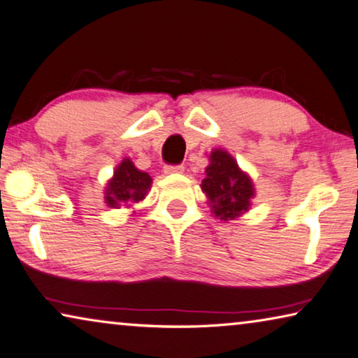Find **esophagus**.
I'll list each match as a JSON object with an SVG mask.
<instances>
[{
  "mask_svg": "<svg viewBox=\"0 0 358 358\" xmlns=\"http://www.w3.org/2000/svg\"><path fill=\"white\" fill-rule=\"evenodd\" d=\"M185 167L183 166H166L164 167V173L166 175H175V173H183Z\"/></svg>",
  "mask_w": 358,
  "mask_h": 358,
  "instance_id": "34e87169",
  "label": "esophagus"
}]
</instances>
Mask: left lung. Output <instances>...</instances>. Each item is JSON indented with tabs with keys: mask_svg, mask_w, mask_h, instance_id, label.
I'll return each mask as SVG.
<instances>
[{
	"mask_svg": "<svg viewBox=\"0 0 358 358\" xmlns=\"http://www.w3.org/2000/svg\"><path fill=\"white\" fill-rule=\"evenodd\" d=\"M203 175L206 178L202 180L201 189L215 218L221 221L236 220L250 210L257 194L253 180L228 151L223 148L212 150Z\"/></svg>",
	"mask_w": 358,
	"mask_h": 358,
	"instance_id": "8db88e82",
	"label": "left lung"
}]
</instances>
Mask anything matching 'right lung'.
I'll return each instance as SVG.
<instances>
[{
    "label": "right lung",
    "instance_id": "add662e5",
    "mask_svg": "<svg viewBox=\"0 0 358 358\" xmlns=\"http://www.w3.org/2000/svg\"><path fill=\"white\" fill-rule=\"evenodd\" d=\"M151 183L152 180L148 173L135 167L129 157H124L106 183V206L113 208H119L121 206L127 208L132 207L134 203L145 199L151 189Z\"/></svg>",
    "mask_w": 358,
    "mask_h": 358
}]
</instances>
